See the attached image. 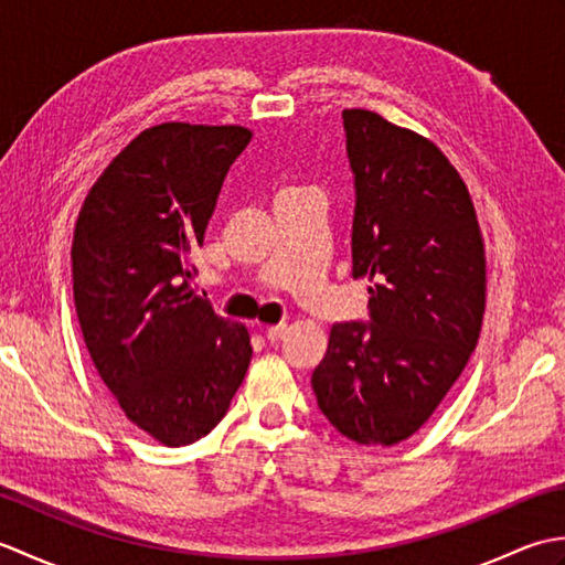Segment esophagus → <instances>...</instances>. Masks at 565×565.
I'll return each instance as SVG.
<instances>
[{
	"instance_id": "34e87169",
	"label": "esophagus",
	"mask_w": 565,
	"mask_h": 565,
	"mask_svg": "<svg viewBox=\"0 0 565 565\" xmlns=\"http://www.w3.org/2000/svg\"><path fill=\"white\" fill-rule=\"evenodd\" d=\"M286 330H289V328H286V326H271V328H267V332H264V334H267V340L274 344V342L284 340Z\"/></svg>"
}]
</instances>
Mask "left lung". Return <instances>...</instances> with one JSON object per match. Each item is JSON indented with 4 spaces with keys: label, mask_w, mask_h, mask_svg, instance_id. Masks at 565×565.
<instances>
[{
    "label": "left lung",
    "mask_w": 565,
    "mask_h": 565,
    "mask_svg": "<svg viewBox=\"0 0 565 565\" xmlns=\"http://www.w3.org/2000/svg\"><path fill=\"white\" fill-rule=\"evenodd\" d=\"M354 172L352 276L371 322H338L313 371L320 411L347 439L391 447L461 376L486 313V245L461 174L435 142L344 109Z\"/></svg>",
    "instance_id": "obj_1"
}]
</instances>
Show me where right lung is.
<instances>
[{
  "label": "right lung",
  "instance_id": "right-lung-1",
  "mask_svg": "<svg viewBox=\"0 0 565 565\" xmlns=\"http://www.w3.org/2000/svg\"><path fill=\"white\" fill-rule=\"evenodd\" d=\"M249 140L245 126L146 128L94 182L75 225L84 344L126 417L164 447L221 423L252 359L243 322L189 289L191 255Z\"/></svg>",
  "mask_w": 565,
  "mask_h": 565
}]
</instances>
